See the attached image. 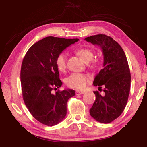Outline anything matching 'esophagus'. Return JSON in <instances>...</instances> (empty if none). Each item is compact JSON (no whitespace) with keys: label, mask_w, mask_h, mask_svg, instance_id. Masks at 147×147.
I'll use <instances>...</instances> for the list:
<instances>
[{"label":"esophagus","mask_w":147,"mask_h":147,"mask_svg":"<svg viewBox=\"0 0 147 147\" xmlns=\"http://www.w3.org/2000/svg\"><path fill=\"white\" fill-rule=\"evenodd\" d=\"M84 93V92L82 91H79V90H76L75 91V94L76 95H80V94H82Z\"/></svg>","instance_id":"1"}]
</instances>
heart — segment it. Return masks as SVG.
Instances as JSON below:
<instances>
[{"mask_svg":"<svg viewBox=\"0 0 147 147\" xmlns=\"http://www.w3.org/2000/svg\"><path fill=\"white\" fill-rule=\"evenodd\" d=\"M76 54L86 63H90L92 67H95L98 65L97 59H93L94 52L89 48H80L75 51ZM56 65L59 71H64L67 67V54L65 53H59L56 58ZM89 82L88 77L84 74L73 73L65 80L66 84L69 88L82 89Z\"/></svg>","mask_w":147,"mask_h":147,"instance_id":"1","label":"heart"}]
</instances>
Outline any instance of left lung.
Masks as SVG:
<instances>
[{"label":"left lung","mask_w":147,"mask_h":147,"mask_svg":"<svg viewBox=\"0 0 147 147\" xmlns=\"http://www.w3.org/2000/svg\"><path fill=\"white\" fill-rule=\"evenodd\" d=\"M85 40L100 47L104 56L103 69L95 76L94 86L104 87V95L96 91V100L89 109L91 116L101 123H109L123 113L130 90L131 75L126 56L117 42L111 37L98 34Z\"/></svg>","instance_id":"1"}]
</instances>
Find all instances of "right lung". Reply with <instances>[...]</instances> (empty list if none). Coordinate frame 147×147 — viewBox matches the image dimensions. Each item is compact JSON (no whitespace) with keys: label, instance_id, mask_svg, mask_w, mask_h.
<instances>
[{"label":"right lung","instance_id":"1","mask_svg":"<svg viewBox=\"0 0 147 147\" xmlns=\"http://www.w3.org/2000/svg\"><path fill=\"white\" fill-rule=\"evenodd\" d=\"M78 39H64L49 36L33 45L27 51L22 63V94L32 116L47 126H54L63 121L67 114V102L75 95L73 89L52 93L60 88L56 58L67 47Z\"/></svg>","mask_w":147,"mask_h":147}]
</instances>
